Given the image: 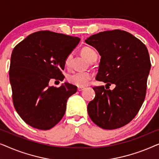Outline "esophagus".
Returning a JSON list of instances; mask_svg holds the SVG:
<instances>
[{"label":"esophagus","mask_w":159,"mask_h":159,"mask_svg":"<svg viewBox=\"0 0 159 159\" xmlns=\"http://www.w3.org/2000/svg\"><path fill=\"white\" fill-rule=\"evenodd\" d=\"M84 89V88H83V87H78L77 90L78 91H82V90H83Z\"/></svg>","instance_id":"obj_1"}]
</instances>
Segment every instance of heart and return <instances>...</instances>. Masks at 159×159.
<instances>
[{"instance_id":"obj_1","label":"heart","mask_w":159,"mask_h":159,"mask_svg":"<svg viewBox=\"0 0 159 159\" xmlns=\"http://www.w3.org/2000/svg\"><path fill=\"white\" fill-rule=\"evenodd\" d=\"M82 55L84 56L89 61L93 63L97 59V53L94 49L90 47H84L81 50ZM72 54L70 53L66 56L64 61V64L66 67H69L71 65ZM92 73L89 71H80V72H75L69 75L67 77V81L69 83L77 87H84L88 85L90 80L92 79Z\"/></svg>"}]
</instances>
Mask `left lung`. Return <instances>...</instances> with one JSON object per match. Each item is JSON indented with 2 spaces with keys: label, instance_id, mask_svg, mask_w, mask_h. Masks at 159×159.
I'll return each mask as SVG.
<instances>
[{
  "label": "left lung",
  "instance_id": "8db88e82",
  "mask_svg": "<svg viewBox=\"0 0 159 159\" xmlns=\"http://www.w3.org/2000/svg\"><path fill=\"white\" fill-rule=\"evenodd\" d=\"M85 43L101 56L96 80L108 86L116 84L113 90L93 87L95 96L88 103L89 116L103 129L124 127L135 117L144 102L151 66L148 51L139 39L120 30L93 34Z\"/></svg>",
  "mask_w": 159,
  "mask_h": 159
}]
</instances>
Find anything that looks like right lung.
Masks as SVG:
<instances>
[{
  "instance_id": "right-lung-1",
  "label": "right lung",
  "mask_w": 159,
  "mask_h": 159,
  "mask_svg": "<svg viewBox=\"0 0 159 159\" xmlns=\"http://www.w3.org/2000/svg\"><path fill=\"white\" fill-rule=\"evenodd\" d=\"M80 40L45 30L30 34L14 47L9 68L13 103L27 125L47 130L63 118L67 100L77 88L67 82L59 88L48 83L51 79L64 80L65 58Z\"/></svg>"
}]
</instances>
